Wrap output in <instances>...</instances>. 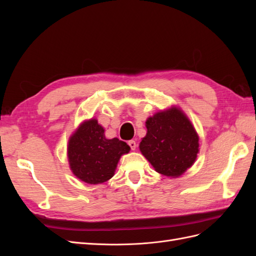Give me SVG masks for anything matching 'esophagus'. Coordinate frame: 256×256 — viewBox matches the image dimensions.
Wrapping results in <instances>:
<instances>
[{
  "label": "esophagus",
  "instance_id": "esophagus-1",
  "mask_svg": "<svg viewBox=\"0 0 256 256\" xmlns=\"http://www.w3.org/2000/svg\"><path fill=\"white\" fill-rule=\"evenodd\" d=\"M128 145L130 146V148L132 150H134L136 148V141H134V140H130V141L128 142Z\"/></svg>",
  "mask_w": 256,
  "mask_h": 256
}]
</instances>
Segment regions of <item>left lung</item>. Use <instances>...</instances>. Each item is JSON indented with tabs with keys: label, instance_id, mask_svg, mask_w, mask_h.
Segmentation results:
<instances>
[{
	"label": "left lung",
	"instance_id": "obj_1",
	"mask_svg": "<svg viewBox=\"0 0 256 256\" xmlns=\"http://www.w3.org/2000/svg\"><path fill=\"white\" fill-rule=\"evenodd\" d=\"M146 128L140 150L158 173L177 177L193 164L198 136L182 111L172 108L154 114L147 120Z\"/></svg>",
	"mask_w": 256,
	"mask_h": 256
}]
</instances>
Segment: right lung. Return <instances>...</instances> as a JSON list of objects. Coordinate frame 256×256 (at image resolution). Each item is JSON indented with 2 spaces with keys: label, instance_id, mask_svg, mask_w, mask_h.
<instances>
[{
  "label": "right lung",
  "instance_id": "add662e5",
  "mask_svg": "<svg viewBox=\"0 0 256 256\" xmlns=\"http://www.w3.org/2000/svg\"><path fill=\"white\" fill-rule=\"evenodd\" d=\"M127 143L104 136V129L96 120L83 122L68 142V160L72 173L84 182L96 184L109 180Z\"/></svg>",
  "mask_w": 256,
  "mask_h": 256
}]
</instances>
